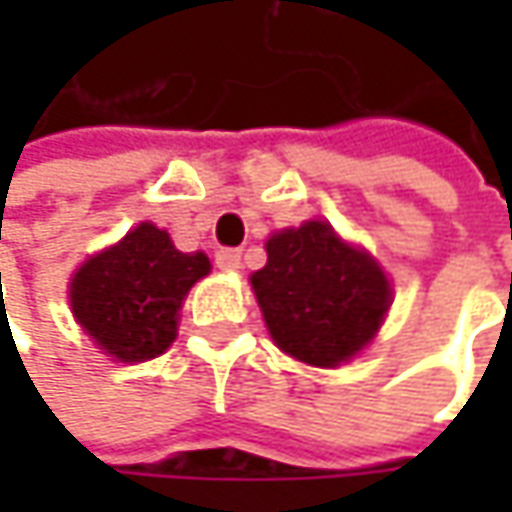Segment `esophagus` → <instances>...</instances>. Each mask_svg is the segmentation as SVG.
Instances as JSON below:
<instances>
[{
    "mask_svg": "<svg viewBox=\"0 0 512 512\" xmlns=\"http://www.w3.org/2000/svg\"><path fill=\"white\" fill-rule=\"evenodd\" d=\"M216 267H222V270H239L242 267V253L236 247H222L216 253Z\"/></svg>",
    "mask_w": 512,
    "mask_h": 512,
    "instance_id": "34e87169",
    "label": "esophagus"
}]
</instances>
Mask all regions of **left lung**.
Listing matches in <instances>:
<instances>
[{"instance_id": "1", "label": "left lung", "mask_w": 512, "mask_h": 512, "mask_svg": "<svg viewBox=\"0 0 512 512\" xmlns=\"http://www.w3.org/2000/svg\"><path fill=\"white\" fill-rule=\"evenodd\" d=\"M273 342L287 356L336 367L382 325L390 282L364 250L344 245L325 222L267 239V265L250 276Z\"/></svg>"}]
</instances>
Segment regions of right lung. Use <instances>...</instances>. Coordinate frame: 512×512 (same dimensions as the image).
<instances>
[{
  "label": "right lung",
  "instance_id": "obj_1",
  "mask_svg": "<svg viewBox=\"0 0 512 512\" xmlns=\"http://www.w3.org/2000/svg\"><path fill=\"white\" fill-rule=\"evenodd\" d=\"M210 273L205 253H182L159 227L130 230L70 282V307L93 342L119 362H148L176 339L185 293Z\"/></svg>",
  "mask_w": 512,
  "mask_h": 512
}]
</instances>
